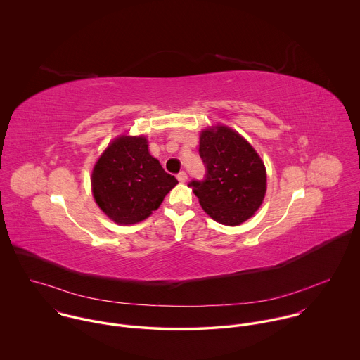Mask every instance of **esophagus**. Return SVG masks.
Returning <instances> with one entry per match:
<instances>
[{"mask_svg":"<svg viewBox=\"0 0 360 360\" xmlns=\"http://www.w3.org/2000/svg\"><path fill=\"white\" fill-rule=\"evenodd\" d=\"M177 180H179L180 183H186V181H187V174H186V172H180V173L177 174Z\"/></svg>","mask_w":360,"mask_h":360,"instance_id":"34e87169","label":"esophagus"}]
</instances>
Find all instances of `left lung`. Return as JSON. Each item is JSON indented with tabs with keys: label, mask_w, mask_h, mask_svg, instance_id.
I'll use <instances>...</instances> for the list:
<instances>
[{
	"label": "left lung",
	"mask_w": 360,
	"mask_h": 360,
	"mask_svg": "<svg viewBox=\"0 0 360 360\" xmlns=\"http://www.w3.org/2000/svg\"><path fill=\"white\" fill-rule=\"evenodd\" d=\"M200 155L207 166V180L188 187L202 210L218 224L239 226L258 211L266 193V169L239 132L217 124L200 132Z\"/></svg>",
	"instance_id": "8db88e82"
}]
</instances>
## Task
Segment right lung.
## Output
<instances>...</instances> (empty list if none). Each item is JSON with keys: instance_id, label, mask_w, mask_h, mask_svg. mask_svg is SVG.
I'll use <instances>...</instances> for the list:
<instances>
[{"instance_id": "right-lung-1", "label": "right lung", "mask_w": 360, "mask_h": 360, "mask_svg": "<svg viewBox=\"0 0 360 360\" xmlns=\"http://www.w3.org/2000/svg\"><path fill=\"white\" fill-rule=\"evenodd\" d=\"M145 135L116 136L98 158L91 186L95 202L117 225L142 222L177 184L149 153Z\"/></svg>"}]
</instances>
